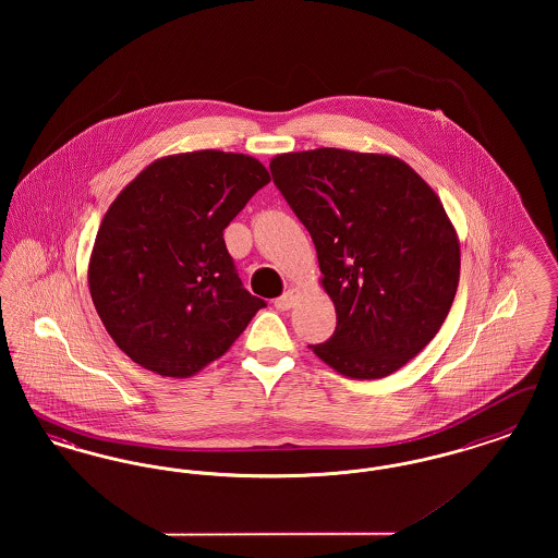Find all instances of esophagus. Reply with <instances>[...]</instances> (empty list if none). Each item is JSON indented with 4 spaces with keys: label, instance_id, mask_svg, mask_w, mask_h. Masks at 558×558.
<instances>
[{
    "label": "esophagus",
    "instance_id": "34e87169",
    "mask_svg": "<svg viewBox=\"0 0 558 558\" xmlns=\"http://www.w3.org/2000/svg\"><path fill=\"white\" fill-rule=\"evenodd\" d=\"M299 289H289V291L284 292L282 296H278L276 299V310H280V312H289L291 307H294V303H296V299H299Z\"/></svg>",
    "mask_w": 558,
    "mask_h": 558
}]
</instances>
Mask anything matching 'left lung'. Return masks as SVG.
Here are the masks:
<instances>
[{
	"label": "left lung",
	"instance_id": "obj_1",
	"mask_svg": "<svg viewBox=\"0 0 558 558\" xmlns=\"http://www.w3.org/2000/svg\"><path fill=\"white\" fill-rule=\"evenodd\" d=\"M274 184L318 253L337 330L310 345L332 371L371 380L439 332L460 280V242L435 190L403 160L316 148L269 160Z\"/></svg>",
	"mask_w": 558,
	"mask_h": 558
}]
</instances>
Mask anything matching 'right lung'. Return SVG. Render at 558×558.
<instances>
[{
  "mask_svg": "<svg viewBox=\"0 0 558 558\" xmlns=\"http://www.w3.org/2000/svg\"><path fill=\"white\" fill-rule=\"evenodd\" d=\"M267 182L248 155L194 150L153 160L112 201L87 284L108 335L135 364L187 378L266 307L242 289L223 230Z\"/></svg>",
  "mask_w": 558,
  "mask_h": 558,
  "instance_id": "right-lung-1",
  "label": "right lung"
}]
</instances>
